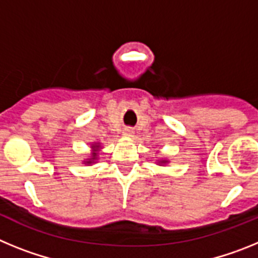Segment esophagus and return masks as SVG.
Wrapping results in <instances>:
<instances>
[{
	"mask_svg": "<svg viewBox=\"0 0 258 258\" xmlns=\"http://www.w3.org/2000/svg\"><path fill=\"white\" fill-rule=\"evenodd\" d=\"M122 133H124V136H126V137H133L134 131H133V129H132V127H125Z\"/></svg>",
	"mask_w": 258,
	"mask_h": 258,
	"instance_id": "34e87169",
	"label": "esophagus"
}]
</instances>
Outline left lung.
I'll return each instance as SVG.
<instances>
[{
  "label": "left lung",
  "mask_w": 258,
  "mask_h": 258,
  "mask_svg": "<svg viewBox=\"0 0 258 258\" xmlns=\"http://www.w3.org/2000/svg\"><path fill=\"white\" fill-rule=\"evenodd\" d=\"M168 163V160H159V164H161V165H163V164H166Z\"/></svg>",
  "instance_id": "1"
}]
</instances>
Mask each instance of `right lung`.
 Listing matches in <instances>:
<instances>
[{
	"label": "right lung",
	"mask_w": 258,
	"mask_h": 258,
	"mask_svg": "<svg viewBox=\"0 0 258 258\" xmlns=\"http://www.w3.org/2000/svg\"><path fill=\"white\" fill-rule=\"evenodd\" d=\"M92 149H93V152H92V157L90 159H86L84 163L85 164H93L95 163V160L98 159V150L101 149V145L99 143H94V145H92Z\"/></svg>",
	"instance_id": "right-lung-1"
}]
</instances>
